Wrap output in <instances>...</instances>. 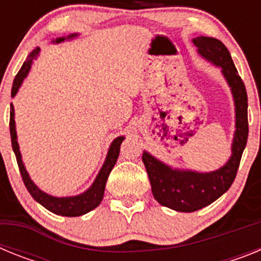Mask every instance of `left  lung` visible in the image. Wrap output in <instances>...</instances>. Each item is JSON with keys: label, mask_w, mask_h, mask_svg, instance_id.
I'll return each instance as SVG.
<instances>
[{"label": "left lung", "mask_w": 261, "mask_h": 261, "mask_svg": "<svg viewBox=\"0 0 261 261\" xmlns=\"http://www.w3.org/2000/svg\"><path fill=\"white\" fill-rule=\"evenodd\" d=\"M193 43L199 48L200 55L222 68L234 95L237 130L229 162L209 174L172 170L145 151L142 162L146 167L154 197L163 206L177 212H196L205 208L229 190L238 172L248 137L247 91L229 50L222 41L208 36H197L193 39Z\"/></svg>", "instance_id": "1"}]
</instances>
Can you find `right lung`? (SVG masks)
I'll use <instances>...</instances> for the list:
<instances>
[{
  "label": "right lung",
  "instance_id": "obj_1",
  "mask_svg": "<svg viewBox=\"0 0 261 261\" xmlns=\"http://www.w3.org/2000/svg\"><path fill=\"white\" fill-rule=\"evenodd\" d=\"M75 35H70L69 38H73ZM64 40V38L57 39V43ZM39 48H34L31 50L29 56H27L26 61L23 62L22 68L19 69L18 74L15 75L13 82V87H11V96H15L18 89H19L20 84L23 82V80L26 78V75L29 74L30 68H31L32 60L35 59L39 55ZM10 136H11V146H13V150L15 153V156H17V163L18 167H19L20 176H22V180L26 186L27 191L30 192V195L39 202L44 206L45 209H48L49 212L55 214H59V216H65V217H78L82 216V214H86L87 212L93 211L94 208H96L100 201L103 199V195H105V188L106 183H107L108 175L112 171L115 163H116L117 158H119L120 153V145L123 142L124 137H117L112 144H111L110 150H108L107 159H106L105 165H103L102 170L99 172V175L96 176L95 181L91 186L90 190H87L86 192L82 193L80 196H74V197H52V196L47 195V193L41 192L35 184L32 183L31 179L29 177V174H27L26 168L22 163V158H20V151L19 146H18L17 142V132H15V123H14V107L13 105H10Z\"/></svg>",
  "mask_w": 261,
  "mask_h": 261
}]
</instances>
